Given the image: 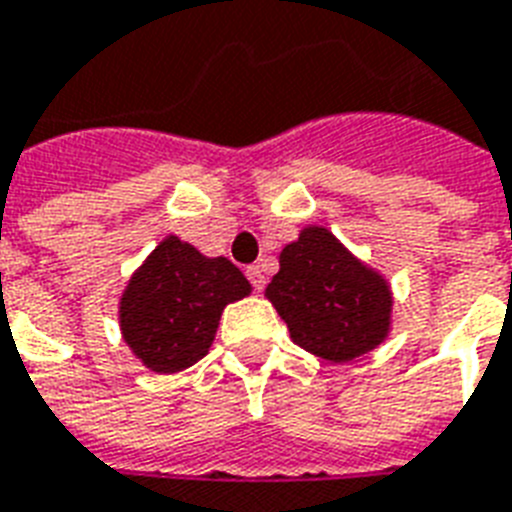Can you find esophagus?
Masks as SVG:
<instances>
[{
	"label": "esophagus",
	"mask_w": 512,
	"mask_h": 512,
	"mask_svg": "<svg viewBox=\"0 0 512 512\" xmlns=\"http://www.w3.org/2000/svg\"><path fill=\"white\" fill-rule=\"evenodd\" d=\"M245 275H248V280H251V285H253V288H256V291H261V288L267 285L264 269H261L259 264H253V267H248V272H245Z\"/></svg>",
	"instance_id": "obj_1"
}]
</instances>
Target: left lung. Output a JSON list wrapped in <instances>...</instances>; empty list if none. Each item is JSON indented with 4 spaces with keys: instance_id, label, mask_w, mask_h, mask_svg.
Segmentation results:
<instances>
[{
    "instance_id": "obj_1",
    "label": "left lung",
    "mask_w": 512,
    "mask_h": 512,
    "mask_svg": "<svg viewBox=\"0 0 512 512\" xmlns=\"http://www.w3.org/2000/svg\"><path fill=\"white\" fill-rule=\"evenodd\" d=\"M264 296L293 342L331 363H350L390 336V283L318 224L280 251V272Z\"/></svg>"
}]
</instances>
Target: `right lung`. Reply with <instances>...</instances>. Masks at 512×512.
<instances>
[{
  "instance_id": "add662e5",
  "label": "right lung",
  "mask_w": 512,
  "mask_h": 512,
  "mask_svg": "<svg viewBox=\"0 0 512 512\" xmlns=\"http://www.w3.org/2000/svg\"><path fill=\"white\" fill-rule=\"evenodd\" d=\"M248 293L232 261L168 235L122 291V339L149 371L176 374L208 355L224 307Z\"/></svg>"
}]
</instances>
